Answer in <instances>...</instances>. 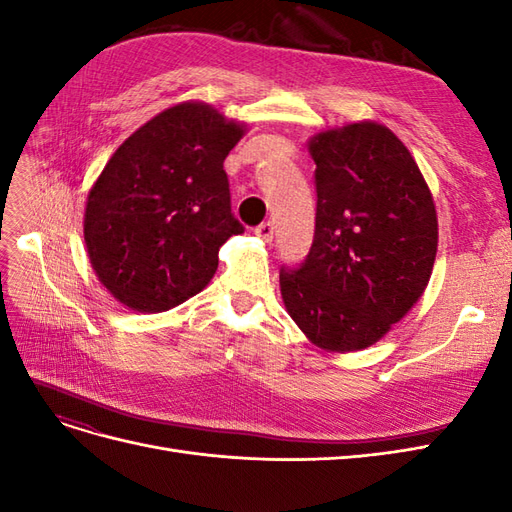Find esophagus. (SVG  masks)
Here are the masks:
<instances>
[{"mask_svg": "<svg viewBox=\"0 0 512 512\" xmlns=\"http://www.w3.org/2000/svg\"><path fill=\"white\" fill-rule=\"evenodd\" d=\"M273 230H275L273 222H262L256 226V235L265 241H273Z\"/></svg>", "mask_w": 512, "mask_h": 512, "instance_id": "34e87169", "label": "esophagus"}]
</instances>
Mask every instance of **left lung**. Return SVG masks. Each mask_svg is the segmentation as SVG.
Returning <instances> with one entry per match:
<instances>
[{
	"label": "left lung",
	"mask_w": 512,
	"mask_h": 512,
	"mask_svg": "<svg viewBox=\"0 0 512 512\" xmlns=\"http://www.w3.org/2000/svg\"><path fill=\"white\" fill-rule=\"evenodd\" d=\"M316 230L282 299L324 350H361L421 299L438 250V218L410 151L374 121L312 138Z\"/></svg>",
	"instance_id": "left-lung-1"
}]
</instances>
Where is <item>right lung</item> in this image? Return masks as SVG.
<instances>
[{
  "mask_svg": "<svg viewBox=\"0 0 512 512\" xmlns=\"http://www.w3.org/2000/svg\"><path fill=\"white\" fill-rule=\"evenodd\" d=\"M241 136L215 108L183 102L113 153L87 198L85 243L117 301L166 312L211 282L220 247L245 230L224 170Z\"/></svg>",
  "mask_w": 512,
  "mask_h": 512,
  "instance_id": "add662e5",
  "label": "right lung"
}]
</instances>
